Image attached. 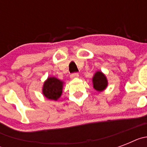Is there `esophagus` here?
Instances as JSON below:
<instances>
[{
    "label": "esophagus",
    "instance_id": "1",
    "mask_svg": "<svg viewBox=\"0 0 147 147\" xmlns=\"http://www.w3.org/2000/svg\"><path fill=\"white\" fill-rule=\"evenodd\" d=\"M78 77H79V74H77V73H74V74H72L71 75V79H75V78Z\"/></svg>",
    "mask_w": 147,
    "mask_h": 147
}]
</instances>
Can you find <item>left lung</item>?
Listing matches in <instances>:
<instances>
[{
  "label": "left lung",
  "mask_w": 147,
  "mask_h": 147,
  "mask_svg": "<svg viewBox=\"0 0 147 147\" xmlns=\"http://www.w3.org/2000/svg\"><path fill=\"white\" fill-rule=\"evenodd\" d=\"M93 87L96 91L102 92L107 88L108 85V81L104 73L97 71L92 78Z\"/></svg>",
  "instance_id": "left-lung-1"
}]
</instances>
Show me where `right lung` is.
Wrapping results in <instances>:
<instances>
[{"instance_id":"1","label":"right lung","mask_w":147,"mask_h":147,"mask_svg":"<svg viewBox=\"0 0 147 147\" xmlns=\"http://www.w3.org/2000/svg\"><path fill=\"white\" fill-rule=\"evenodd\" d=\"M64 82L54 76H49L42 85V94L49 100L57 101L62 96Z\"/></svg>"}]
</instances>
